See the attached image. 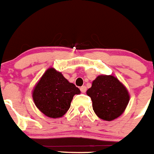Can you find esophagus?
Segmentation results:
<instances>
[{
    "label": "esophagus",
    "instance_id": "esophagus-1",
    "mask_svg": "<svg viewBox=\"0 0 154 154\" xmlns=\"http://www.w3.org/2000/svg\"><path fill=\"white\" fill-rule=\"evenodd\" d=\"M80 89H81V91L82 92V93H85L87 91V88L85 86L81 87V88H80Z\"/></svg>",
    "mask_w": 154,
    "mask_h": 154
}]
</instances>
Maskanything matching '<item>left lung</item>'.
Masks as SVG:
<instances>
[{
	"label": "left lung",
	"instance_id": "left-lung-1",
	"mask_svg": "<svg viewBox=\"0 0 154 154\" xmlns=\"http://www.w3.org/2000/svg\"><path fill=\"white\" fill-rule=\"evenodd\" d=\"M91 97L95 114L105 121H112L121 116L129 101L126 88L113 76H98L87 91Z\"/></svg>",
	"mask_w": 154,
	"mask_h": 154
}]
</instances>
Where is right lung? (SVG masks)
<instances>
[{
	"label": "right lung",
	"mask_w": 154,
	"mask_h": 154,
	"mask_svg": "<svg viewBox=\"0 0 154 154\" xmlns=\"http://www.w3.org/2000/svg\"><path fill=\"white\" fill-rule=\"evenodd\" d=\"M79 88L69 83L53 68L48 69L35 87L34 102L48 117H62L70 107L73 97L80 94Z\"/></svg>",
	"instance_id": "right-lung-1"
}]
</instances>
